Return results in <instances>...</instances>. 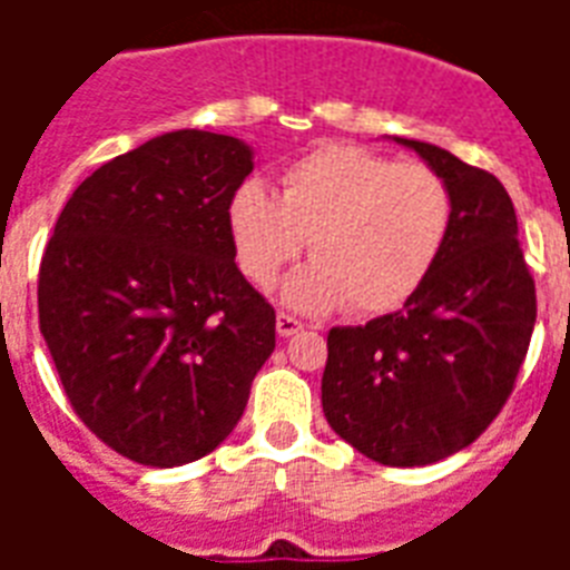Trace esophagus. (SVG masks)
Instances as JSON below:
<instances>
[{
  "label": "esophagus",
  "instance_id": "obj_1",
  "mask_svg": "<svg viewBox=\"0 0 570 570\" xmlns=\"http://www.w3.org/2000/svg\"><path fill=\"white\" fill-rule=\"evenodd\" d=\"M298 331H304L302 320H295L289 313H277V334H281V337H293Z\"/></svg>",
  "mask_w": 570,
  "mask_h": 570
}]
</instances>
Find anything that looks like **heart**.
Returning <instances> with one entry per match:
<instances>
[{
    "label": "heart",
    "mask_w": 570,
    "mask_h": 570,
    "mask_svg": "<svg viewBox=\"0 0 570 570\" xmlns=\"http://www.w3.org/2000/svg\"><path fill=\"white\" fill-rule=\"evenodd\" d=\"M452 191L423 163H393L357 145H322L281 171V191L242 183L227 230L242 275L268 286L311 248L281 286L295 311L346 304L357 316L402 307L432 275L452 230Z\"/></svg>",
    "instance_id": "obj_1"
}]
</instances>
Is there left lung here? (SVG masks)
<instances>
[{
  "instance_id": "8db88e82",
  "label": "left lung",
  "mask_w": 570,
  "mask_h": 570,
  "mask_svg": "<svg viewBox=\"0 0 570 570\" xmlns=\"http://www.w3.org/2000/svg\"><path fill=\"white\" fill-rule=\"evenodd\" d=\"M396 141L450 186V239L402 311L331 328L322 411L366 459L423 468L470 446L512 396L535 328V281L503 183L443 147Z\"/></svg>"
}]
</instances>
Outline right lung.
<instances>
[{
    "mask_svg": "<svg viewBox=\"0 0 570 570\" xmlns=\"http://www.w3.org/2000/svg\"><path fill=\"white\" fill-rule=\"evenodd\" d=\"M245 141L177 129L79 183L38 277V320L76 416L124 459L180 468L239 423L275 307L236 266L227 204Z\"/></svg>",
    "mask_w": 570,
    "mask_h": 570,
    "instance_id": "1",
    "label": "right lung"
}]
</instances>
